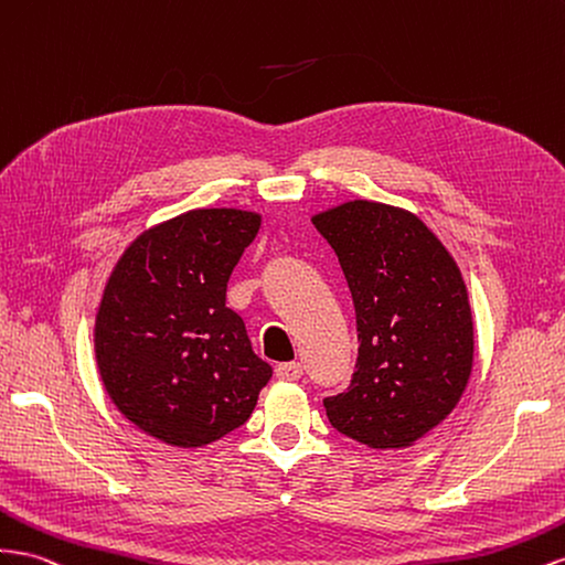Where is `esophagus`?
Returning <instances> with one entry per match:
<instances>
[{
    "mask_svg": "<svg viewBox=\"0 0 565 565\" xmlns=\"http://www.w3.org/2000/svg\"><path fill=\"white\" fill-rule=\"evenodd\" d=\"M276 375L280 380H299L303 375V365L299 361H287L276 365Z\"/></svg>",
    "mask_w": 565,
    "mask_h": 565,
    "instance_id": "34e87169",
    "label": "esophagus"
}]
</instances>
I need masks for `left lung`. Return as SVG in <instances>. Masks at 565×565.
<instances>
[{
    "instance_id": "1",
    "label": "left lung",
    "mask_w": 565,
    "mask_h": 565,
    "mask_svg": "<svg viewBox=\"0 0 565 565\" xmlns=\"http://www.w3.org/2000/svg\"><path fill=\"white\" fill-rule=\"evenodd\" d=\"M356 309L359 356L323 406L334 430L399 449L459 404L472 369V318L459 266L414 213L347 202L313 216Z\"/></svg>"
}]
</instances>
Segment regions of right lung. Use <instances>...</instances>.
<instances>
[{
	"label": "right lung",
	"mask_w": 565,
	"mask_h": 565,
	"mask_svg": "<svg viewBox=\"0 0 565 565\" xmlns=\"http://www.w3.org/2000/svg\"><path fill=\"white\" fill-rule=\"evenodd\" d=\"M258 225L249 211H188L137 237L106 282L95 323L104 387L166 445L204 447L245 425L273 375L225 307Z\"/></svg>",
	"instance_id": "right-lung-1"
}]
</instances>
